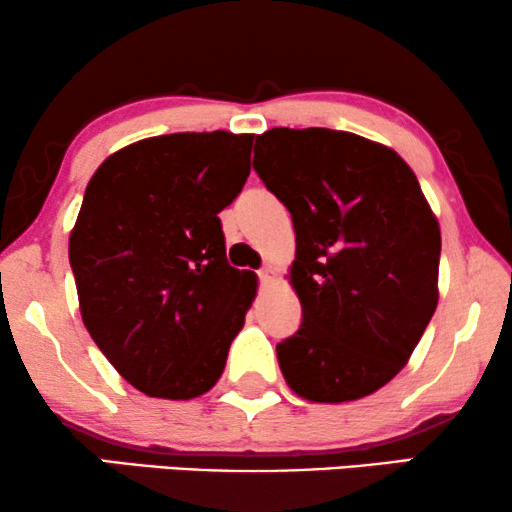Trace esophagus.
I'll return each instance as SVG.
<instances>
[{"label": "esophagus", "instance_id": "1", "mask_svg": "<svg viewBox=\"0 0 512 512\" xmlns=\"http://www.w3.org/2000/svg\"><path fill=\"white\" fill-rule=\"evenodd\" d=\"M258 277H261L263 284H268V282H272V279H275V270H272V268L258 270Z\"/></svg>", "mask_w": 512, "mask_h": 512}]
</instances>
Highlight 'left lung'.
<instances>
[{
  "instance_id": "obj_1",
  "label": "left lung",
  "mask_w": 512,
  "mask_h": 512,
  "mask_svg": "<svg viewBox=\"0 0 512 512\" xmlns=\"http://www.w3.org/2000/svg\"><path fill=\"white\" fill-rule=\"evenodd\" d=\"M256 146L254 170L296 228L303 324L277 345L284 380L312 403L375 394L436 312V214L410 165L354 132L272 128Z\"/></svg>"
}]
</instances>
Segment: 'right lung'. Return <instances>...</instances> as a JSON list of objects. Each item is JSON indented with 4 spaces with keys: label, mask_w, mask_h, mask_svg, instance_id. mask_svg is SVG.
Masks as SVG:
<instances>
[{
    "label": "right lung",
    "mask_w": 512,
    "mask_h": 512,
    "mask_svg": "<svg viewBox=\"0 0 512 512\" xmlns=\"http://www.w3.org/2000/svg\"><path fill=\"white\" fill-rule=\"evenodd\" d=\"M254 135L174 132L111 153L69 235L83 324L111 366L153 398L219 382L258 279L230 268L219 212L251 172Z\"/></svg>",
    "instance_id": "1"
}]
</instances>
